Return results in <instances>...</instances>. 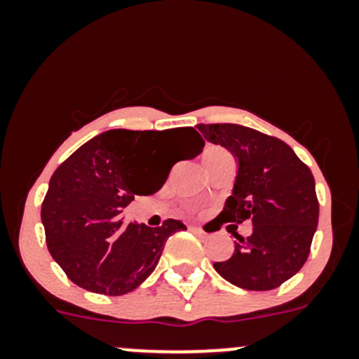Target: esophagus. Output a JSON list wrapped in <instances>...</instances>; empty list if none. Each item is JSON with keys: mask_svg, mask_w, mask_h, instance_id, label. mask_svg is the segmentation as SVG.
<instances>
[{"mask_svg": "<svg viewBox=\"0 0 359 359\" xmlns=\"http://www.w3.org/2000/svg\"><path fill=\"white\" fill-rule=\"evenodd\" d=\"M191 229H192V231H196V233H204V229L199 228V226H191Z\"/></svg>", "mask_w": 359, "mask_h": 359, "instance_id": "obj_1", "label": "esophagus"}]
</instances>
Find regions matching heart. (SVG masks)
I'll return each mask as SVG.
<instances>
[{"mask_svg":"<svg viewBox=\"0 0 359 359\" xmlns=\"http://www.w3.org/2000/svg\"><path fill=\"white\" fill-rule=\"evenodd\" d=\"M226 160H233V156L228 150H224V148H221V147H209L208 150L204 151L205 168L217 165V163L226 162Z\"/></svg>","mask_w":359,"mask_h":359,"instance_id":"heart-1","label":"heart"}]
</instances>
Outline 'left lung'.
Wrapping results in <instances>:
<instances>
[{
  "instance_id": "obj_1",
  "label": "left lung",
  "mask_w": 359,
  "mask_h": 359,
  "mask_svg": "<svg viewBox=\"0 0 359 359\" xmlns=\"http://www.w3.org/2000/svg\"><path fill=\"white\" fill-rule=\"evenodd\" d=\"M199 130L205 140L231 150L240 165L233 196L217 219L233 226L253 222V233L238 236L233 257L214 269L246 290L280 287L306 263L319 221L311 168L285 142L253 128L212 123Z\"/></svg>"
}]
</instances>
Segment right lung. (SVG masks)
<instances>
[{"mask_svg": "<svg viewBox=\"0 0 359 359\" xmlns=\"http://www.w3.org/2000/svg\"><path fill=\"white\" fill-rule=\"evenodd\" d=\"M184 143L189 158L204 140L191 126L174 130H109L76 150L53 172L42 203L45 241L52 258L76 285L104 295L135 290L155 270L165 241L180 221L158 228L121 216L135 196L162 189L172 165L165 156Z\"/></svg>", "mask_w": 359, "mask_h": 359, "instance_id": "1", "label": "right lung"}]
</instances>
